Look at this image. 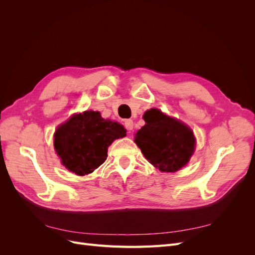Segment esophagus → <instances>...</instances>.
Returning a JSON list of instances; mask_svg holds the SVG:
<instances>
[{
	"instance_id": "34e87169",
	"label": "esophagus",
	"mask_w": 255,
	"mask_h": 255,
	"mask_svg": "<svg viewBox=\"0 0 255 255\" xmlns=\"http://www.w3.org/2000/svg\"><path fill=\"white\" fill-rule=\"evenodd\" d=\"M125 127L128 130H132L134 128V122L132 119H126L125 120Z\"/></svg>"
}]
</instances>
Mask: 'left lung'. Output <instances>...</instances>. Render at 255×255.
I'll use <instances>...</instances> for the list:
<instances>
[{
    "label": "left lung",
    "instance_id": "obj_1",
    "mask_svg": "<svg viewBox=\"0 0 255 255\" xmlns=\"http://www.w3.org/2000/svg\"><path fill=\"white\" fill-rule=\"evenodd\" d=\"M145 125L135 142L143 156L163 172H175L186 165L195 152L196 138L189 127L157 109L143 115Z\"/></svg>",
    "mask_w": 255,
    "mask_h": 255
}]
</instances>
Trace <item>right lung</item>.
<instances>
[{
    "instance_id": "add662e5",
    "label": "right lung",
    "mask_w": 255,
    "mask_h": 255,
    "mask_svg": "<svg viewBox=\"0 0 255 255\" xmlns=\"http://www.w3.org/2000/svg\"><path fill=\"white\" fill-rule=\"evenodd\" d=\"M126 135L127 129L120 123L103 119L99 112L86 111L57 128L54 149L69 171L85 175L101 166L111 143Z\"/></svg>"
}]
</instances>
